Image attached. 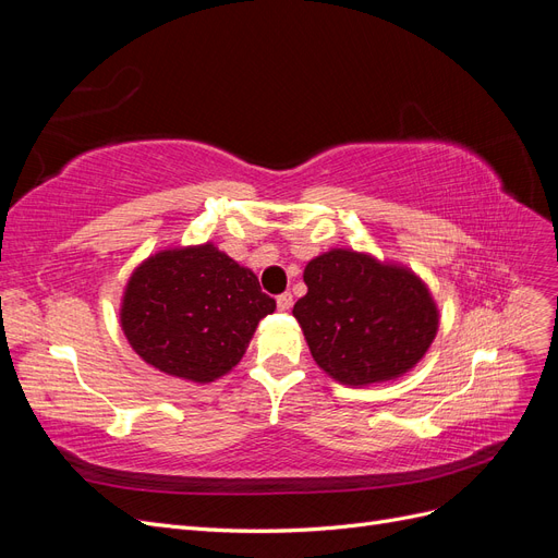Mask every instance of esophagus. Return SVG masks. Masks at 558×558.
<instances>
[{
  "instance_id": "34e87169",
  "label": "esophagus",
  "mask_w": 558,
  "mask_h": 558,
  "mask_svg": "<svg viewBox=\"0 0 558 558\" xmlns=\"http://www.w3.org/2000/svg\"><path fill=\"white\" fill-rule=\"evenodd\" d=\"M277 307H279L281 312H289V310L293 307V295H291V293L277 295Z\"/></svg>"
}]
</instances>
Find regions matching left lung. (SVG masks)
I'll return each instance as SVG.
<instances>
[{"label": "left lung", "mask_w": 558, "mask_h": 558, "mask_svg": "<svg viewBox=\"0 0 558 558\" xmlns=\"http://www.w3.org/2000/svg\"><path fill=\"white\" fill-rule=\"evenodd\" d=\"M307 295L293 316L320 369L349 386L388 381L412 369L435 340L440 314L408 267L332 248L305 267Z\"/></svg>", "instance_id": "obj_1"}]
</instances>
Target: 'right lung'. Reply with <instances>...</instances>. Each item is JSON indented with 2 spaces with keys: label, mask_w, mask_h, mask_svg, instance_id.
I'll list each match as a JSON object with an SVG mask.
<instances>
[{
  "label": "right lung",
  "mask_w": 558,
  "mask_h": 558,
  "mask_svg": "<svg viewBox=\"0 0 558 558\" xmlns=\"http://www.w3.org/2000/svg\"><path fill=\"white\" fill-rule=\"evenodd\" d=\"M275 310L258 277L207 242L160 251L134 269L121 326L148 365L207 384L242 361L258 320Z\"/></svg>",
  "instance_id": "right-lung-1"
}]
</instances>
